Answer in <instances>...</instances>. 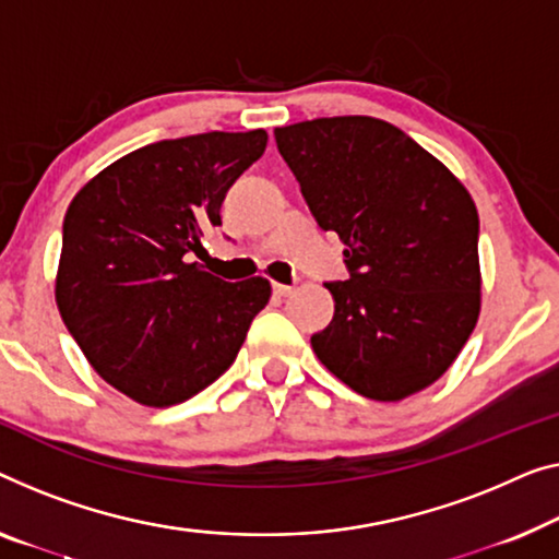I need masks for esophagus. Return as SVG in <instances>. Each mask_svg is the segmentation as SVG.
I'll list each match as a JSON object with an SVG mask.
<instances>
[{"label":"esophagus","mask_w":559,"mask_h":559,"mask_svg":"<svg viewBox=\"0 0 559 559\" xmlns=\"http://www.w3.org/2000/svg\"><path fill=\"white\" fill-rule=\"evenodd\" d=\"M294 286H286V283H273V294L276 296H281V298H286V296H290L294 294Z\"/></svg>","instance_id":"obj_1"}]
</instances>
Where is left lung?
<instances>
[{
	"mask_svg": "<svg viewBox=\"0 0 559 559\" xmlns=\"http://www.w3.org/2000/svg\"><path fill=\"white\" fill-rule=\"evenodd\" d=\"M316 223L346 246L326 283L333 321L311 336L333 377L402 402L454 364L481 308L479 215L462 180L409 135L366 115L276 128Z\"/></svg>",
	"mask_w": 559,
	"mask_h": 559,
	"instance_id": "8db88e82",
	"label": "left lung"
}]
</instances>
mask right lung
<instances>
[{
    "mask_svg": "<svg viewBox=\"0 0 559 559\" xmlns=\"http://www.w3.org/2000/svg\"><path fill=\"white\" fill-rule=\"evenodd\" d=\"M265 143V130L160 140L99 170L67 207L57 308L90 366L132 402L163 409L211 386L269 304V278L228 283L190 261Z\"/></svg>",
    "mask_w": 559,
    "mask_h": 559,
    "instance_id": "1",
    "label": "right lung"
}]
</instances>
